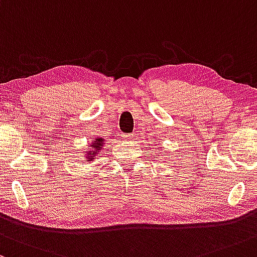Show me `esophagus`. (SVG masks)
I'll use <instances>...</instances> for the list:
<instances>
[{
	"instance_id": "1",
	"label": "esophagus",
	"mask_w": 257,
	"mask_h": 257,
	"mask_svg": "<svg viewBox=\"0 0 257 257\" xmlns=\"http://www.w3.org/2000/svg\"><path fill=\"white\" fill-rule=\"evenodd\" d=\"M121 137H122L125 141H132L135 138V135L134 134H123V135H121Z\"/></svg>"
}]
</instances>
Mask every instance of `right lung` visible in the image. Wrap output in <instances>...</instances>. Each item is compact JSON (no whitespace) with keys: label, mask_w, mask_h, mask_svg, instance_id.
<instances>
[{"label":"right lung","mask_w":257,"mask_h":257,"mask_svg":"<svg viewBox=\"0 0 257 257\" xmlns=\"http://www.w3.org/2000/svg\"><path fill=\"white\" fill-rule=\"evenodd\" d=\"M90 144L91 146L88 152H83V154H85V158H83V159L86 160V163H92V161L96 159L97 155L99 154V152L102 151V148L104 147L105 141L104 138H96V140L92 141Z\"/></svg>","instance_id":"1"}]
</instances>
